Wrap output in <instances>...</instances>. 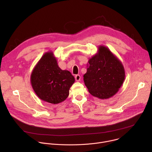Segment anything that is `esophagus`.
I'll list each match as a JSON object with an SVG mask.
<instances>
[{
	"mask_svg": "<svg viewBox=\"0 0 152 152\" xmlns=\"http://www.w3.org/2000/svg\"><path fill=\"white\" fill-rule=\"evenodd\" d=\"M75 80H76V81H79L80 80V75H76L75 76Z\"/></svg>",
	"mask_w": 152,
	"mask_h": 152,
	"instance_id": "1",
	"label": "esophagus"
}]
</instances>
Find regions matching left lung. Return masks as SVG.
Listing matches in <instances>:
<instances>
[{"label": "left lung", "mask_w": 152, "mask_h": 152, "mask_svg": "<svg viewBox=\"0 0 152 152\" xmlns=\"http://www.w3.org/2000/svg\"><path fill=\"white\" fill-rule=\"evenodd\" d=\"M83 81L89 93L100 99H107L119 90L125 79L121 62L107 47L99 46L89 59Z\"/></svg>", "instance_id": "left-lung-1"}]
</instances>
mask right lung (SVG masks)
<instances>
[{"instance_id": "1", "label": "right lung", "mask_w": 152, "mask_h": 152, "mask_svg": "<svg viewBox=\"0 0 152 152\" xmlns=\"http://www.w3.org/2000/svg\"><path fill=\"white\" fill-rule=\"evenodd\" d=\"M75 81L68 70H61L53 52L45 53L35 65L31 75L32 87L42 100L58 104L66 100Z\"/></svg>"}]
</instances>
